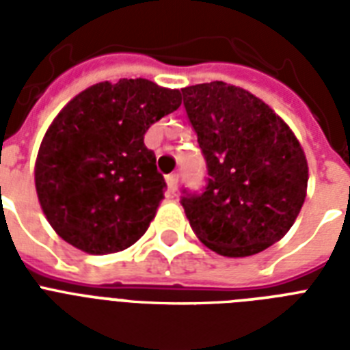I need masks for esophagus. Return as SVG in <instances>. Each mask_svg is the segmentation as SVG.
Segmentation results:
<instances>
[{"label":"esophagus","instance_id":"34e87169","mask_svg":"<svg viewBox=\"0 0 350 350\" xmlns=\"http://www.w3.org/2000/svg\"><path fill=\"white\" fill-rule=\"evenodd\" d=\"M178 191V174H169L167 176V194L172 196Z\"/></svg>","mask_w":350,"mask_h":350}]
</instances>
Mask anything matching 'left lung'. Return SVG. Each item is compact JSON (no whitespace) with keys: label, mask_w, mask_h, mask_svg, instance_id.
Returning <instances> with one entry per match:
<instances>
[{"label":"left lung","mask_w":350,"mask_h":350,"mask_svg":"<svg viewBox=\"0 0 350 350\" xmlns=\"http://www.w3.org/2000/svg\"><path fill=\"white\" fill-rule=\"evenodd\" d=\"M181 92L208 172L205 192L181 200L192 230L227 258L269 249L293 227L307 196L309 165L298 137L241 87L211 81Z\"/></svg>","instance_id":"1"}]
</instances>
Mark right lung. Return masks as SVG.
<instances>
[{"instance_id":"obj_1","label":"right lung","mask_w":350,"mask_h":350,"mask_svg":"<svg viewBox=\"0 0 350 350\" xmlns=\"http://www.w3.org/2000/svg\"><path fill=\"white\" fill-rule=\"evenodd\" d=\"M180 105L178 89L136 78L96 83L63 107L34 167L41 211L59 238L87 254H112L147 232L165 180L143 136Z\"/></svg>"}]
</instances>
